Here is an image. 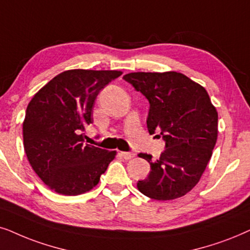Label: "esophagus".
Returning a JSON list of instances; mask_svg holds the SVG:
<instances>
[{
  "label": "esophagus",
  "mask_w": 250,
  "mask_h": 250,
  "mask_svg": "<svg viewBox=\"0 0 250 250\" xmlns=\"http://www.w3.org/2000/svg\"><path fill=\"white\" fill-rule=\"evenodd\" d=\"M120 155H121L125 160H130L132 158H135V153L132 152H120Z\"/></svg>",
  "instance_id": "esophagus-1"
}]
</instances>
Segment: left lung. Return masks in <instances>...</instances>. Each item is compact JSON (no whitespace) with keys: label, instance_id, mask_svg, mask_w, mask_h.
I'll use <instances>...</instances> for the list:
<instances>
[{"label":"left lung","instance_id":"1","mask_svg":"<svg viewBox=\"0 0 250 250\" xmlns=\"http://www.w3.org/2000/svg\"><path fill=\"white\" fill-rule=\"evenodd\" d=\"M123 79L149 102L147 129L160 131L166 149L159 159L139 153L151 165L137 188L167 201L191 191L206 170L218 135V113L204 86L179 72H135Z\"/></svg>","mask_w":250,"mask_h":250}]
</instances>
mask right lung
Listing matches in <instances>:
<instances>
[{
    "label": "right lung",
    "instance_id": "obj_1",
    "mask_svg": "<svg viewBox=\"0 0 250 250\" xmlns=\"http://www.w3.org/2000/svg\"><path fill=\"white\" fill-rule=\"evenodd\" d=\"M121 71L68 69L56 75L28 103L22 137L33 170L50 189L62 195L89 192L99 183L116 151L83 144L92 123L97 95Z\"/></svg>",
    "mask_w": 250,
    "mask_h": 250
}]
</instances>
